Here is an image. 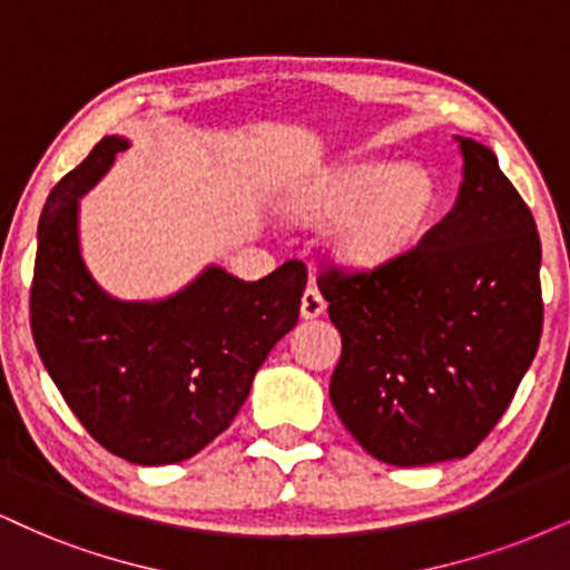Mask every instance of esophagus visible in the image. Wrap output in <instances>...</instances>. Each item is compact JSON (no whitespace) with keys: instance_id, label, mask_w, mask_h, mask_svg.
<instances>
[{"instance_id":"obj_1","label":"esophagus","mask_w":570,"mask_h":570,"mask_svg":"<svg viewBox=\"0 0 570 570\" xmlns=\"http://www.w3.org/2000/svg\"><path fill=\"white\" fill-rule=\"evenodd\" d=\"M325 308H327V304H325V298H322V293L314 285H308L304 298H301V317L314 320V317H320V314H325Z\"/></svg>"}]
</instances>
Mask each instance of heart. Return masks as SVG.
<instances>
[{
	"mask_svg": "<svg viewBox=\"0 0 570 570\" xmlns=\"http://www.w3.org/2000/svg\"><path fill=\"white\" fill-rule=\"evenodd\" d=\"M433 203V181L423 168L396 160L351 164L330 174L308 203L314 222L346 216L335 253L351 269H375L406 248Z\"/></svg>",
	"mask_w": 570,
	"mask_h": 570,
	"instance_id": "b5f03b06",
	"label": "heart"
}]
</instances>
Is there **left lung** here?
I'll return each mask as SVG.
<instances>
[{
  "mask_svg": "<svg viewBox=\"0 0 570 570\" xmlns=\"http://www.w3.org/2000/svg\"><path fill=\"white\" fill-rule=\"evenodd\" d=\"M454 208L372 272L320 274L343 338L330 377L341 423L399 468L462 460L500 423L542 338V243L497 156L456 137Z\"/></svg>",
  "mask_w": 570,
  "mask_h": 570,
  "instance_id": "1",
  "label": "left lung"
}]
</instances>
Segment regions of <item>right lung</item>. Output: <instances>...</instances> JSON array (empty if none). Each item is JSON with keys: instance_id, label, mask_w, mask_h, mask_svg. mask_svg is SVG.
I'll list each match as a JSON object with an SVG mask.
<instances>
[{"instance_id": "add662e5", "label": "right lung", "mask_w": 570, "mask_h": 570, "mask_svg": "<svg viewBox=\"0 0 570 570\" xmlns=\"http://www.w3.org/2000/svg\"><path fill=\"white\" fill-rule=\"evenodd\" d=\"M102 137L52 187L39 219L31 333L39 356L95 441L135 465L189 460L229 428L274 343L298 322L306 266L256 283L206 266L160 301H118L81 258L79 198L114 166Z\"/></svg>"}]
</instances>
